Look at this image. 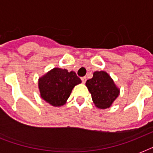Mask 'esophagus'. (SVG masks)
Instances as JSON below:
<instances>
[{"mask_svg": "<svg viewBox=\"0 0 153 153\" xmlns=\"http://www.w3.org/2000/svg\"><path fill=\"white\" fill-rule=\"evenodd\" d=\"M81 80H82V83H85L86 81V77H82Z\"/></svg>", "mask_w": 153, "mask_h": 153, "instance_id": "1", "label": "esophagus"}]
</instances>
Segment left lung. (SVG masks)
Segmentation results:
<instances>
[{
    "mask_svg": "<svg viewBox=\"0 0 153 153\" xmlns=\"http://www.w3.org/2000/svg\"><path fill=\"white\" fill-rule=\"evenodd\" d=\"M94 103L98 108H109L119 95V89L113 79L105 71H95L93 78L86 82Z\"/></svg>",
    "mask_w": 153,
    "mask_h": 153,
    "instance_id": "8db88e82",
    "label": "left lung"
}]
</instances>
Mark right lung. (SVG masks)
<instances>
[{
    "label": "right lung",
    "mask_w": 153,
    "mask_h": 153,
    "mask_svg": "<svg viewBox=\"0 0 153 153\" xmlns=\"http://www.w3.org/2000/svg\"><path fill=\"white\" fill-rule=\"evenodd\" d=\"M81 82L75 72L54 68L39 79L40 95L53 106H60L66 103L72 89Z\"/></svg>",
    "instance_id": "1"
}]
</instances>
